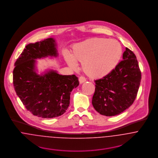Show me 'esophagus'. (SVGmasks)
<instances>
[{
    "mask_svg": "<svg viewBox=\"0 0 158 158\" xmlns=\"http://www.w3.org/2000/svg\"><path fill=\"white\" fill-rule=\"evenodd\" d=\"M79 81L80 84H82L86 81V79L84 76H80L79 78Z\"/></svg>",
    "mask_w": 158,
    "mask_h": 158,
    "instance_id": "obj_1",
    "label": "esophagus"
}]
</instances>
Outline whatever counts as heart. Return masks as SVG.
Masks as SVG:
<instances>
[{"label":"heart","instance_id":"b5f03b06","mask_svg":"<svg viewBox=\"0 0 158 158\" xmlns=\"http://www.w3.org/2000/svg\"><path fill=\"white\" fill-rule=\"evenodd\" d=\"M122 53L121 45L117 40L92 38L74 45L71 56L67 53L65 59L71 69H76V61L80 62L82 70L89 77L101 78L115 69Z\"/></svg>","mask_w":158,"mask_h":158}]
</instances>
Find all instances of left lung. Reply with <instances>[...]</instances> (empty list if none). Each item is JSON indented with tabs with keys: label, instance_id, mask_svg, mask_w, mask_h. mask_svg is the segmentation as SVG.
<instances>
[{
	"label": "left lung",
	"instance_id": "obj_1",
	"mask_svg": "<svg viewBox=\"0 0 158 158\" xmlns=\"http://www.w3.org/2000/svg\"><path fill=\"white\" fill-rule=\"evenodd\" d=\"M123 59L110 73L94 81L92 104L102 115L119 114L132 105L136 98L141 80L138 62L128 48Z\"/></svg>",
	"mask_w": 158,
	"mask_h": 158
}]
</instances>
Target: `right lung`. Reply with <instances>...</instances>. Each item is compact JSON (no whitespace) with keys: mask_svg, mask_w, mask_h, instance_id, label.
Masks as SVG:
<instances>
[{"mask_svg":"<svg viewBox=\"0 0 158 158\" xmlns=\"http://www.w3.org/2000/svg\"><path fill=\"white\" fill-rule=\"evenodd\" d=\"M53 38L29 44L18 57L13 70V85L19 98L27 110L42 118L63 114L70 105V94L79 84L74 75H60L50 70L39 75L36 59L57 56Z\"/></svg>","mask_w":158,"mask_h":158,"instance_id":"right-lung-1","label":"right lung"}]
</instances>
